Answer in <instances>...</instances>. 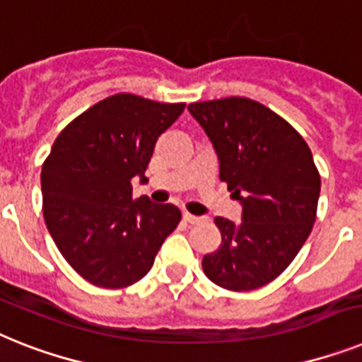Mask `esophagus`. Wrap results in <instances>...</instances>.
Here are the masks:
<instances>
[{
	"label": "esophagus",
	"mask_w": 362,
	"mask_h": 362,
	"mask_svg": "<svg viewBox=\"0 0 362 362\" xmlns=\"http://www.w3.org/2000/svg\"><path fill=\"white\" fill-rule=\"evenodd\" d=\"M183 220L188 223H202L203 216H194V214H190V213H183Z\"/></svg>",
	"instance_id": "34e87169"
}]
</instances>
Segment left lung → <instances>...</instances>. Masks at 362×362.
Here are the masks:
<instances>
[{
	"label": "left lung",
	"instance_id": "1",
	"mask_svg": "<svg viewBox=\"0 0 362 362\" xmlns=\"http://www.w3.org/2000/svg\"><path fill=\"white\" fill-rule=\"evenodd\" d=\"M188 110L213 142L220 181L242 205V222L214 218L222 244L203 257V272L228 291H255L285 272L305 244L320 174L303 136L259 101L233 95Z\"/></svg>",
	"mask_w": 362,
	"mask_h": 362
}]
</instances>
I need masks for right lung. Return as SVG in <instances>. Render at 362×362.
Returning a JSON list of instances; mask_svg holds the SVG:
<instances>
[{
	"mask_svg": "<svg viewBox=\"0 0 362 362\" xmlns=\"http://www.w3.org/2000/svg\"><path fill=\"white\" fill-rule=\"evenodd\" d=\"M185 103L134 94L109 95L61 131L42 164V209L59 252L83 279L124 288L151 270L181 211L146 196L133 199V177L144 181L155 142Z\"/></svg>",
	"mask_w": 362,
	"mask_h": 362,
	"instance_id": "1",
	"label": "right lung"
}]
</instances>
